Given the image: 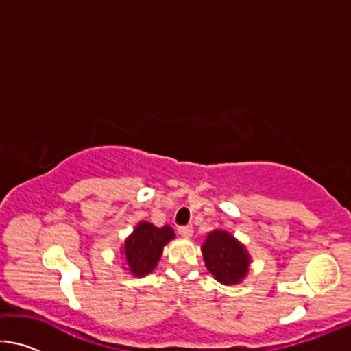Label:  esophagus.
I'll return each mask as SVG.
<instances>
[{
	"mask_svg": "<svg viewBox=\"0 0 351 351\" xmlns=\"http://www.w3.org/2000/svg\"><path fill=\"white\" fill-rule=\"evenodd\" d=\"M178 234L184 237V239H190V237L193 235V228L190 224L189 226H181V228L178 229Z\"/></svg>",
	"mask_w": 351,
	"mask_h": 351,
	"instance_id": "obj_1",
	"label": "esophagus"
}]
</instances>
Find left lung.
I'll list each match as a JSON object with an SVG mask.
<instances>
[{
    "mask_svg": "<svg viewBox=\"0 0 351 351\" xmlns=\"http://www.w3.org/2000/svg\"><path fill=\"white\" fill-rule=\"evenodd\" d=\"M207 271L217 282L232 287L247 277L251 255L246 246L226 230H212L201 246Z\"/></svg>",
    "mask_w": 351,
    "mask_h": 351,
    "instance_id": "1",
    "label": "left lung"
}]
</instances>
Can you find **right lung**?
<instances>
[{"instance_id": "add662e5", "label": "right lung", "mask_w": 351, "mask_h": 351, "mask_svg": "<svg viewBox=\"0 0 351 351\" xmlns=\"http://www.w3.org/2000/svg\"><path fill=\"white\" fill-rule=\"evenodd\" d=\"M175 239V232L170 226H156L141 221L133 229L121 247L123 258L122 269L128 271L134 277H145L156 268L161 258L164 246Z\"/></svg>"}]
</instances>
